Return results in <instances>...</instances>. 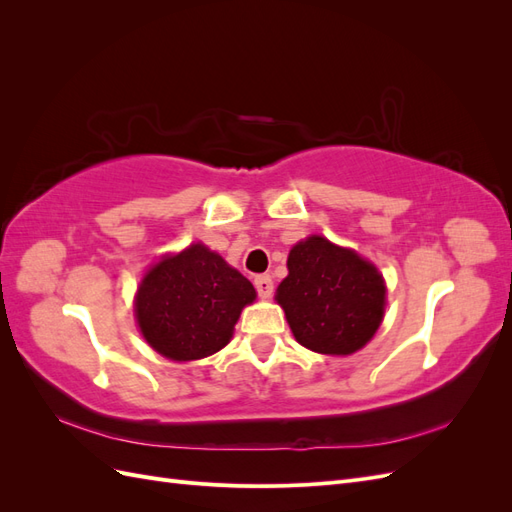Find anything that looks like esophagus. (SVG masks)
<instances>
[{"instance_id":"1","label":"esophagus","mask_w":512,"mask_h":512,"mask_svg":"<svg viewBox=\"0 0 512 512\" xmlns=\"http://www.w3.org/2000/svg\"><path fill=\"white\" fill-rule=\"evenodd\" d=\"M254 286H256V292H258L260 299H269L273 294V280L269 275L254 277Z\"/></svg>"}]
</instances>
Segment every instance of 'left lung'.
Masks as SVG:
<instances>
[{
    "instance_id": "8db88e82",
    "label": "left lung",
    "mask_w": 512,
    "mask_h": 512,
    "mask_svg": "<svg viewBox=\"0 0 512 512\" xmlns=\"http://www.w3.org/2000/svg\"><path fill=\"white\" fill-rule=\"evenodd\" d=\"M297 342L320 354H352L378 331L386 288L371 262L324 237L297 243L277 288Z\"/></svg>"
}]
</instances>
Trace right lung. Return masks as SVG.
<instances>
[{
  "label": "right lung",
  "mask_w": 512,
  "mask_h": 512,
  "mask_svg": "<svg viewBox=\"0 0 512 512\" xmlns=\"http://www.w3.org/2000/svg\"><path fill=\"white\" fill-rule=\"evenodd\" d=\"M254 299L250 280L196 243L145 275L136 320L149 346L166 359L196 361L230 342L241 309Z\"/></svg>",
  "instance_id": "right-lung-1"
}]
</instances>
